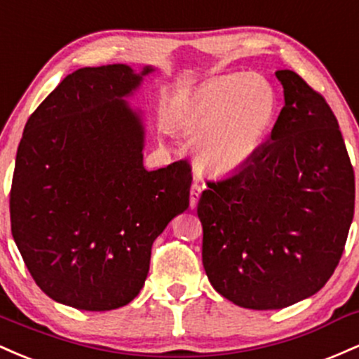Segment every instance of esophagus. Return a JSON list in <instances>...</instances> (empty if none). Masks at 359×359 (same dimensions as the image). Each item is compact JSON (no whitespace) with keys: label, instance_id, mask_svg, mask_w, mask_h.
I'll return each mask as SVG.
<instances>
[{"label":"esophagus","instance_id":"esophagus-1","mask_svg":"<svg viewBox=\"0 0 359 359\" xmlns=\"http://www.w3.org/2000/svg\"><path fill=\"white\" fill-rule=\"evenodd\" d=\"M201 195V184L200 183H193L191 190H190V207L195 208L196 203H198Z\"/></svg>","mask_w":359,"mask_h":359}]
</instances>
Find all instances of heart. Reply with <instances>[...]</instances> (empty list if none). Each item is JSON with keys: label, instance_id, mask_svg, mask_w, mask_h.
<instances>
[{"label": "heart", "instance_id": "obj_1", "mask_svg": "<svg viewBox=\"0 0 359 359\" xmlns=\"http://www.w3.org/2000/svg\"><path fill=\"white\" fill-rule=\"evenodd\" d=\"M278 116V95L268 79L231 72L198 84L168 104L166 126L191 139L203 171L227 176L263 151Z\"/></svg>", "mask_w": 359, "mask_h": 359}]
</instances>
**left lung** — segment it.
<instances>
[{
	"label": "left lung",
	"instance_id": "obj_1",
	"mask_svg": "<svg viewBox=\"0 0 359 359\" xmlns=\"http://www.w3.org/2000/svg\"><path fill=\"white\" fill-rule=\"evenodd\" d=\"M285 107L251 164L208 181L198 201L212 287L252 310L285 309L327 283L354 215V171L331 107L276 71Z\"/></svg>",
	"mask_w": 359,
	"mask_h": 359
}]
</instances>
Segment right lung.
<instances>
[{"instance_id": "right-lung-1", "label": "right lung", "mask_w": 359, "mask_h": 359, "mask_svg": "<svg viewBox=\"0 0 359 359\" xmlns=\"http://www.w3.org/2000/svg\"><path fill=\"white\" fill-rule=\"evenodd\" d=\"M154 71L81 67L39 104L23 130L11 233L35 283L59 304L102 312L134 300L154 239L190 207L187 161L144 168L146 126L127 98Z\"/></svg>"}]
</instances>
